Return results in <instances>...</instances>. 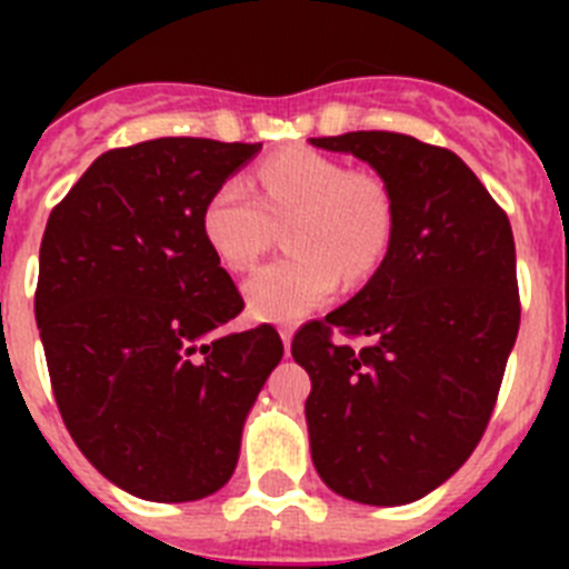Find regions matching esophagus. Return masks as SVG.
I'll return each instance as SVG.
<instances>
[{"mask_svg": "<svg viewBox=\"0 0 569 569\" xmlns=\"http://www.w3.org/2000/svg\"><path fill=\"white\" fill-rule=\"evenodd\" d=\"M279 336H281V345H284V353H288L290 341H293V328H281Z\"/></svg>", "mask_w": 569, "mask_h": 569, "instance_id": "esophagus-1", "label": "esophagus"}]
</instances>
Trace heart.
<instances>
[{
    "label": "heart",
    "mask_w": 569,
    "mask_h": 569,
    "mask_svg": "<svg viewBox=\"0 0 569 569\" xmlns=\"http://www.w3.org/2000/svg\"><path fill=\"white\" fill-rule=\"evenodd\" d=\"M253 187L230 176L202 208V236L228 270L253 268L284 228L288 256L270 261L244 281L253 319L296 321L330 299L339 279L361 281L385 261L396 230L393 190L373 170L310 148L270 156L253 173Z\"/></svg>",
    "instance_id": "heart-1"
}]
</instances>
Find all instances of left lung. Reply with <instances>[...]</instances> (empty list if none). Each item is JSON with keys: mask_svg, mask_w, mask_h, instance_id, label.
I'll list each match as a JSON object with an SVG mask.
<instances>
[{"mask_svg": "<svg viewBox=\"0 0 569 569\" xmlns=\"http://www.w3.org/2000/svg\"><path fill=\"white\" fill-rule=\"evenodd\" d=\"M310 144L370 164L396 202L379 270L293 336L313 385L310 456L345 499L410 505L470 459L490 421L519 336L516 241L505 210L450 150L387 130ZM336 329L368 345L336 342Z\"/></svg>", "mask_w": 569, "mask_h": 569, "instance_id": "obj_1", "label": "left lung"}]
</instances>
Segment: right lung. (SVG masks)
<instances>
[{
	"mask_svg": "<svg viewBox=\"0 0 569 569\" xmlns=\"http://www.w3.org/2000/svg\"><path fill=\"white\" fill-rule=\"evenodd\" d=\"M259 150L190 136L108 150L44 228L37 325L59 413L84 459L144 501L228 485L284 353L270 325L216 336L244 301L199 224Z\"/></svg>",
	"mask_w": 569,
	"mask_h": 569,
	"instance_id": "obj_1",
	"label": "right lung"
}]
</instances>
